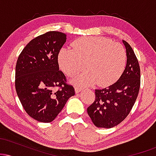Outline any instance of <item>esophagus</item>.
<instances>
[{
	"label": "esophagus",
	"instance_id": "esophagus-1",
	"mask_svg": "<svg viewBox=\"0 0 156 156\" xmlns=\"http://www.w3.org/2000/svg\"><path fill=\"white\" fill-rule=\"evenodd\" d=\"M81 90H83L81 87H79V86H76L75 87V91H76V93H79L80 92H81Z\"/></svg>",
	"mask_w": 156,
	"mask_h": 156
}]
</instances>
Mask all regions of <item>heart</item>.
I'll list each match as a JSON object with an SVG mask.
<instances>
[{
  "label": "heart",
  "mask_w": 156,
  "mask_h": 156,
  "mask_svg": "<svg viewBox=\"0 0 156 156\" xmlns=\"http://www.w3.org/2000/svg\"><path fill=\"white\" fill-rule=\"evenodd\" d=\"M73 48H62L58 53L61 69L73 77L84 69L75 83L106 87L117 80L124 70L126 53L121 44L105 37H81L73 42Z\"/></svg>",
  "instance_id": "heart-1"
}]
</instances>
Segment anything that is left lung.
I'll return each mask as SVG.
<instances>
[{"label": "left lung", "instance_id": "left-lung-1", "mask_svg": "<svg viewBox=\"0 0 156 156\" xmlns=\"http://www.w3.org/2000/svg\"><path fill=\"white\" fill-rule=\"evenodd\" d=\"M127 64L120 78L108 87L95 89V100L87 108L92 122L98 128H111L119 125L129 114L140 88V67L130 45L122 40Z\"/></svg>", "mask_w": 156, "mask_h": 156}]
</instances>
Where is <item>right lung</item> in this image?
<instances>
[{
  "label": "right lung",
  "mask_w": 156,
  "mask_h": 156,
  "mask_svg": "<svg viewBox=\"0 0 156 156\" xmlns=\"http://www.w3.org/2000/svg\"><path fill=\"white\" fill-rule=\"evenodd\" d=\"M66 39L65 34L48 31L28 42L17 58V96L27 114L41 122L53 121L75 95L74 88L67 83L58 63Z\"/></svg>",
  "instance_id": "obj_1"
}]
</instances>
